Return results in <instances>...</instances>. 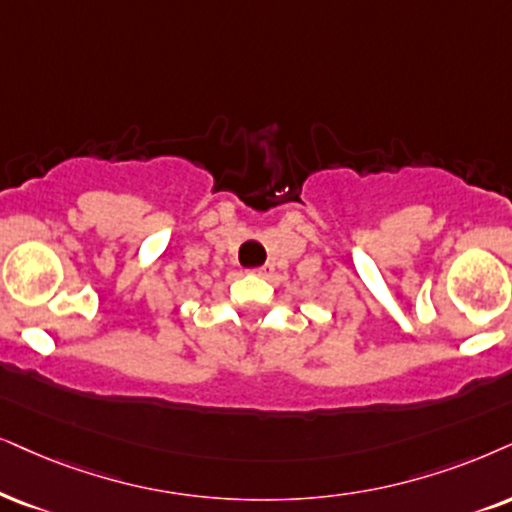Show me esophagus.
<instances>
[{"instance_id":"obj_1","label":"esophagus","mask_w":512,"mask_h":512,"mask_svg":"<svg viewBox=\"0 0 512 512\" xmlns=\"http://www.w3.org/2000/svg\"><path fill=\"white\" fill-rule=\"evenodd\" d=\"M255 274L257 276H264V278L271 276V274H274V264H262V267L255 269Z\"/></svg>"}]
</instances>
